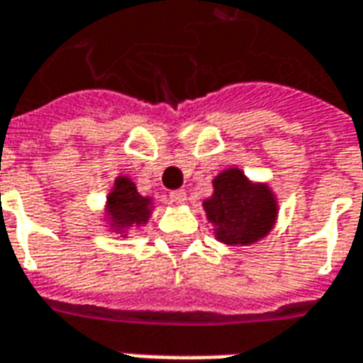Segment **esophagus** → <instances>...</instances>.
Masks as SVG:
<instances>
[{
  "mask_svg": "<svg viewBox=\"0 0 363 363\" xmlns=\"http://www.w3.org/2000/svg\"><path fill=\"white\" fill-rule=\"evenodd\" d=\"M169 196H171V200H173L174 204H184V202H186V192H184V190H173V192H171V194H169Z\"/></svg>",
  "mask_w": 363,
  "mask_h": 363,
  "instance_id": "1",
  "label": "esophagus"
}]
</instances>
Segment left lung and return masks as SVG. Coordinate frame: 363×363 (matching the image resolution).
I'll list each match as a JSON object with an SVG mask.
<instances>
[{"label":"left lung","mask_w":363,"mask_h":363,"mask_svg":"<svg viewBox=\"0 0 363 363\" xmlns=\"http://www.w3.org/2000/svg\"><path fill=\"white\" fill-rule=\"evenodd\" d=\"M212 184L213 194L202 206L218 241L252 245L270 233L278 218V202L267 184L251 182L237 167L221 171Z\"/></svg>","instance_id":"1"}]
</instances>
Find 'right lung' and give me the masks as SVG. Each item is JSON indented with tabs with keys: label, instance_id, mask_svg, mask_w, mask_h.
Wrapping results in <instances>:
<instances>
[{
	"label": "right lung",
	"instance_id": "right-lung-1",
	"mask_svg": "<svg viewBox=\"0 0 363 363\" xmlns=\"http://www.w3.org/2000/svg\"><path fill=\"white\" fill-rule=\"evenodd\" d=\"M151 198L142 196L128 177H116L111 194L106 196L104 212L111 221V229L126 233V229L147 223L151 216Z\"/></svg>",
	"mask_w": 363,
	"mask_h": 363
}]
</instances>
